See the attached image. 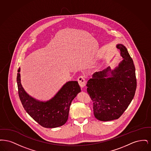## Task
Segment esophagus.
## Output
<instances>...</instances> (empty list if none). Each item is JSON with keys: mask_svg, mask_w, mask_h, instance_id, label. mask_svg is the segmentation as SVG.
Wrapping results in <instances>:
<instances>
[{"mask_svg": "<svg viewBox=\"0 0 151 151\" xmlns=\"http://www.w3.org/2000/svg\"><path fill=\"white\" fill-rule=\"evenodd\" d=\"M78 81L80 86H81V88H83L84 86H85L86 83V80L83 76H80L79 77H78Z\"/></svg>", "mask_w": 151, "mask_h": 151, "instance_id": "obj_1", "label": "esophagus"}]
</instances>
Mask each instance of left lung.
Listing matches in <instances>:
<instances>
[{
  "instance_id": "8db88e82",
  "label": "left lung",
  "mask_w": 151,
  "mask_h": 151,
  "mask_svg": "<svg viewBox=\"0 0 151 151\" xmlns=\"http://www.w3.org/2000/svg\"><path fill=\"white\" fill-rule=\"evenodd\" d=\"M123 60L111 70L96 72L89 79L87 92L93 101L94 116L101 121L118 119L128 108L137 89L135 68L126 47L116 45Z\"/></svg>"
}]
</instances>
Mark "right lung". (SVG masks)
Instances as JSON below:
<instances>
[{"instance_id": "right-lung-1", "label": "right lung", "mask_w": 151, "mask_h": 151, "mask_svg": "<svg viewBox=\"0 0 151 151\" xmlns=\"http://www.w3.org/2000/svg\"><path fill=\"white\" fill-rule=\"evenodd\" d=\"M18 92L25 111L35 121L45 128H55L67 121L72 101L81 91L78 82H67L50 100H37L27 93L22 86L20 68L17 70Z\"/></svg>"}]
</instances>
